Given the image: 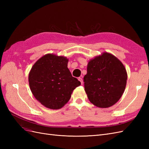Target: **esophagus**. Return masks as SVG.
<instances>
[{
  "mask_svg": "<svg viewBox=\"0 0 149 149\" xmlns=\"http://www.w3.org/2000/svg\"><path fill=\"white\" fill-rule=\"evenodd\" d=\"M78 80L81 82V84H83V79L81 78H79Z\"/></svg>",
  "mask_w": 149,
  "mask_h": 149,
  "instance_id": "1",
  "label": "esophagus"
}]
</instances>
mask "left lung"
<instances>
[{"label": "left lung", "instance_id": "1", "mask_svg": "<svg viewBox=\"0 0 149 149\" xmlns=\"http://www.w3.org/2000/svg\"><path fill=\"white\" fill-rule=\"evenodd\" d=\"M127 79L123 63L111 53L104 52L89 61L84 77V90L94 106L107 108L120 100Z\"/></svg>", "mask_w": 149, "mask_h": 149}]
</instances>
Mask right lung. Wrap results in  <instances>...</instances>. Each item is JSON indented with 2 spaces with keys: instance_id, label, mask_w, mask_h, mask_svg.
Wrapping results in <instances>:
<instances>
[{
  "instance_id": "obj_1",
  "label": "right lung",
  "mask_w": 149,
  "mask_h": 149,
  "mask_svg": "<svg viewBox=\"0 0 149 149\" xmlns=\"http://www.w3.org/2000/svg\"><path fill=\"white\" fill-rule=\"evenodd\" d=\"M68 59L48 53L38 59L29 74L30 88L43 106L59 109L70 100L73 90L81 85L68 68Z\"/></svg>"
}]
</instances>
